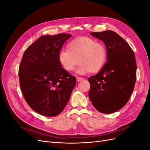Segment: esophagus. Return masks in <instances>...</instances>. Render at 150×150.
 Masks as SVG:
<instances>
[{"instance_id": "obj_1", "label": "esophagus", "mask_w": 150, "mask_h": 150, "mask_svg": "<svg viewBox=\"0 0 150 150\" xmlns=\"http://www.w3.org/2000/svg\"><path fill=\"white\" fill-rule=\"evenodd\" d=\"M76 80H77V81H78V82H79V81H82L84 80V78H80V77H77Z\"/></svg>"}]
</instances>
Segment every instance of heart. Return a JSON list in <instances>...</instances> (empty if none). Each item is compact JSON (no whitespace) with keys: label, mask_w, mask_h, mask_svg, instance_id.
Instances as JSON below:
<instances>
[{"label":"heart","mask_w":150,"mask_h":150,"mask_svg":"<svg viewBox=\"0 0 150 150\" xmlns=\"http://www.w3.org/2000/svg\"><path fill=\"white\" fill-rule=\"evenodd\" d=\"M67 49H61L58 53V60L64 69L71 72L80 63L77 69L79 74L97 72L105 65L107 49L103 43L88 38L75 39L68 44Z\"/></svg>","instance_id":"1"}]
</instances>
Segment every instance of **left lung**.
<instances>
[{
	"mask_svg": "<svg viewBox=\"0 0 150 150\" xmlns=\"http://www.w3.org/2000/svg\"><path fill=\"white\" fill-rule=\"evenodd\" d=\"M104 42L108 61L96 75L88 78L89 98L100 112L110 114L128 103L137 79L134 53L126 40L112 30L91 33Z\"/></svg>",
	"mask_w": 150,
	"mask_h": 150,
	"instance_id": "obj_1",
	"label": "left lung"
}]
</instances>
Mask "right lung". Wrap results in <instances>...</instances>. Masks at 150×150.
I'll return each instance as SVG.
<instances>
[{
	"mask_svg": "<svg viewBox=\"0 0 150 150\" xmlns=\"http://www.w3.org/2000/svg\"><path fill=\"white\" fill-rule=\"evenodd\" d=\"M71 34L42 35L28 47L19 69L25 101L42 116H56L64 110L76 83L60 64L58 53Z\"/></svg>",
	"mask_w": 150,
	"mask_h": 150,
	"instance_id": "right-lung-1",
	"label": "right lung"
}]
</instances>
